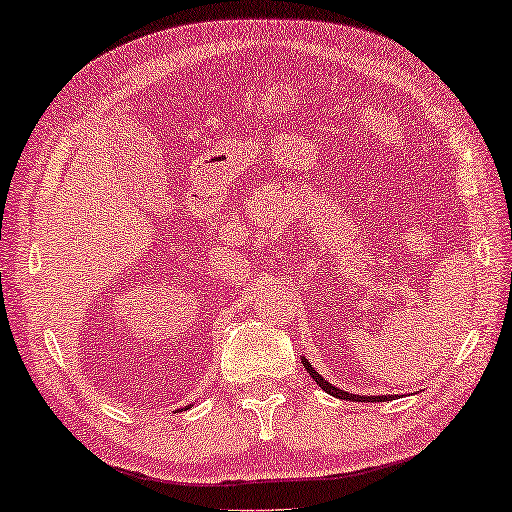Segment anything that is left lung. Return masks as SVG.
<instances>
[{
  "label": "left lung",
  "instance_id": "left-lung-1",
  "mask_svg": "<svg viewBox=\"0 0 512 512\" xmlns=\"http://www.w3.org/2000/svg\"><path fill=\"white\" fill-rule=\"evenodd\" d=\"M303 367L307 369V373H310V376L314 378V383L319 385L323 392H328L330 396H337V399H344V401H392L394 396H362V394H351V392H344V389H339V387H335V385H330L326 378L321 376L319 371H314V367L310 362H307L305 358H303Z\"/></svg>",
  "mask_w": 512,
  "mask_h": 512
}]
</instances>
